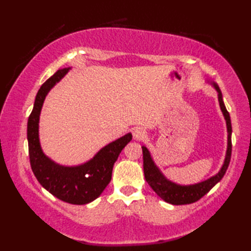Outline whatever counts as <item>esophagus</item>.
I'll list each match as a JSON object with an SVG mask.
<instances>
[{
    "label": "esophagus",
    "mask_w": 251,
    "mask_h": 251,
    "mask_svg": "<svg viewBox=\"0 0 251 251\" xmlns=\"http://www.w3.org/2000/svg\"><path fill=\"white\" fill-rule=\"evenodd\" d=\"M132 135H134L135 139L143 140L146 138V131L140 128V127H137V128H135L134 131H132Z\"/></svg>",
    "instance_id": "34e87169"
}]
</instances>
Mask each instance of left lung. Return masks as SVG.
I'll return each mask as SVG.
<instances>
[{
  "label": "left lung",
  "mask_w": 251,
  "mask_h": 251,
  "mask_svg": "<svg viewBox=\"0 0 251 251\" xmlns=\"http://www.w3.org/2000/svg\"><path fill=\"white\" fill-rule=\"evenodd\" d=\"M214 86L218 92V98H219L220 108L223 115L226 117V126H227V151L225 159V164L221 168V170L214 177L208 179L206 181H202L201 183L193 184V185H179L173 183L172 181L167 180L164 177L163 174H161L158 168L155 166V164L152 161L150 152L148 151L146 147H142V153H143V172H145V178L149 185L151 186L153 191L161 197L165 201L169 202L173 205H186L192 204L199 200H201L202 196L207 194L214 186L219 182L223 178L226 169L228 167L232 154V125H231V119L230 114L226 108L225 102L222 100V94L219 86L216 83H214Z\"/></svg>",
  "instance_id": "1"
}]
</instances>
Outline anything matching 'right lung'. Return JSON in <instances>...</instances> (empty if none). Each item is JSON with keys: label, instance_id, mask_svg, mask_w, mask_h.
I'll return each instance as SVG.
<instances>
[{"label": "right lung", "instance_id": "right-lung-1", "mask_svg": "<svg viewBox=\"0 0 251 251\" xmlns=\"http://www.w3.org/2000/svg\"><path fill=\"white\" fill-rule=\"evenodd\" d=\"M69 69L58 70L39 89L28 120L26 137L32 172L41 185L60 201L74 205H85L97 199L110 183L113 165L123 149L131 140V135L127 134L111 142L101 149L93 159L81 166H60L44 155L39 141L41 109L47 93L65 76Z\"/></svg>", "mask_w": 251, "mask_h": 251}]
</instances>
